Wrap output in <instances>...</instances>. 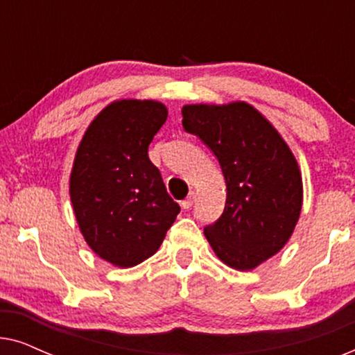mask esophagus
Here are the masks:
<instances>
[{
	"label": "esophagus",
	"instance_id": "34e87169",
	"mask_svg": "<svg viewBox=\"0 0 355 355\" xmlns=\"http://www.w3.org/2000/svg\"><path fill=\"white\" fill-rule=\"evenodd\" d=\"M193 202H196V193L191 192V193H189V196L181 202V205H182V208H186V210H189V208H191V207L193 205Z\"/></svg>",
	"mask_w": 355,
	"mask_h": 355
}]
</instances>
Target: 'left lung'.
Instances as JSON below:
<instances>
[{
  "instance_id": "obj_1",
  "label": "left lung",
  "mask_w": 355,
  "mask_h": 355,
  "mask_svg": "<svg viewBox=\"0 0 355 355\" xmlns=\"http://www.w3.org/2000/svg\"><path fill=\"white\" fill-rule=\"evenodd\" d=\"M182 125L211 150L226 181L223 215L203 227L223 263L254 270L283 249L302 208V178L293 152L245 101L186 105Z\"/></svg>"
}]
</instances>
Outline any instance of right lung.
I'll use <instances>...</instances> for the list:
<instances>
[{
	"mask_svg": "<svg viewBox=\"0 0 355 355\" xmlns=\"http://www.w3.org/2000/svg\"><path fill=\"white\" fill-rule=\"evenodd\" d=\"M166 118L159 101H113L77 148L69 181L77 225L90 249L121 268L152 257L181 211L148 158Z\"/></svg>",
	"mask_w": 355,
	"mask_h": 355,
	"instance_id": "obj_1",
	"label": "right lung"
}]
</instances>
